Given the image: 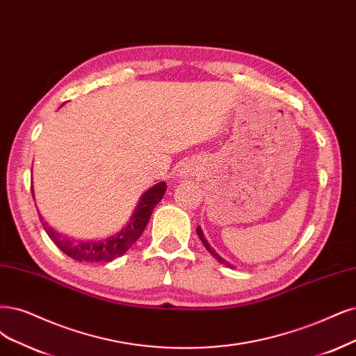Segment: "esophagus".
Returning a JSON list of instances; mask_svg holds the SVG:
<instances>
[{
  "label": "esophagus",
  "instance_id": "esophagus-1",
  "mask_svg": "<svg viewBox=\"0 0 356 356\" xmlns=\"http://www.w3.org/2000/svg\"><path fill=\"white\" fill-rule=\"evenodd\" d=\"M196 173H198V170H196V167L192 165V164H189V165H185V167L181 168L180 176H181V179H191V177H193Z\"/></svg>",
  "mask_w": 356,
  "mask_h": 356
}]
</instances>
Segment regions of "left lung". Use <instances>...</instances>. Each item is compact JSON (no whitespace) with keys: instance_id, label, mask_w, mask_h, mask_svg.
<instances>
[{"instance_id":"obj_1","label":"left lung","mask_w":356,"mask_h":356,"mask_svg":"<svg viewBox=\"0 0 356 356\" xmlns=\"http://www.w3.org/2000/svg\"><path fill=\"white\" fill-rule=\"evenodd\" d=\"M196 233H198V236H200V239H201V242L204 243V246L207 248V251L209 252V254H211L218 262H220V264H222V266H226V267H229V268H233V266L230 264V262L229 261H226L225 258H221L216 251H214V248L211 246V245H209L208 243V241L205 239V236H204V233H202V229L198 226V227H196Z\"/></svg>"}]
</instances>
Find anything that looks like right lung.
<instances>
[{
	"label": "right lung",
	"instance_id": "obj_1",
	"mask_svg": "<svg viewBox=\"0 0 356 356\" xmlns=\"http://www.w3.org/2000/svg\"><path fill=\"white\" fill-rule=\"evenodd\" d=\"M165 191H167L165 181H160L152 188H149L140 196L136 209L134 211V214H131L130 220L127 221V225L120 232H117L115 234L99 241L72 239L69 236L61 234L51 226H48L41 214H39V218H41L42 226L47 234L49 236V239L54 242L67 257L79 262H110L126 254L129 251V248L140 238L142 232L148 225L155 205L163 200ZM32 195L35 198L33 186H32Z\"/></svg>",
	"mask_w": 356,
	"mask_h": 356
}]
</instances>
